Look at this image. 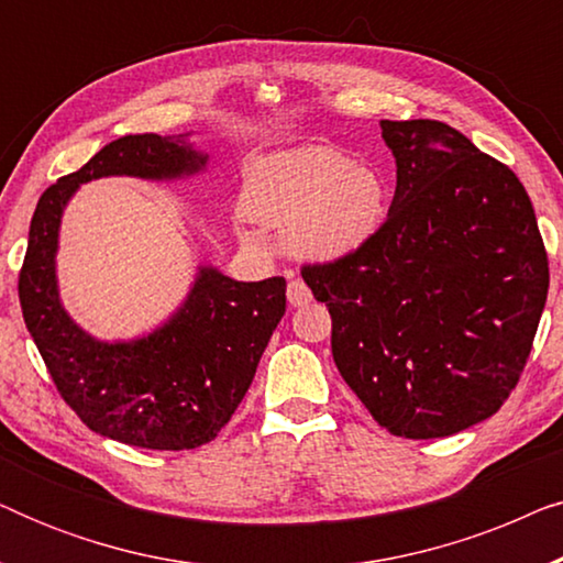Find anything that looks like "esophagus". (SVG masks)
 Segmentation results:
<instances>
[{
	"label": "esophagus",
	"mask_w": 563,
	"mask_h": 563,
	"mask_svg": "<svg viewBox=\"0 0 563 563\" xmlns=\"http://www.w3.org/2000/svg\"><path fill=\"white\" fill-rule=\"evenodd\" d=\"M287 299H289L291 307H302L312 299V291L302 279H291L289 287H287Z\"/></svg>",
	"instance_id": "1"
}]
</instances>
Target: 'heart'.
<instances>
[{
  "label": "heart",
  "instance_id": "b5f03b06",
  "mask_svg": "<svg viewBox=\"0 0 563 563\" xmlns=\"http://www.w3.org/2000/svg\"><path fill=\"white\" fill-rule=\"evenodd\" d=\"M258 222L287 228L291 253L338 261L364 249L387 214V187L372 166L330 145H299L261 158L245 184Z\"/></svg>",
  "mask_w": 563,
  "mask_h": 563
}]
</instances>
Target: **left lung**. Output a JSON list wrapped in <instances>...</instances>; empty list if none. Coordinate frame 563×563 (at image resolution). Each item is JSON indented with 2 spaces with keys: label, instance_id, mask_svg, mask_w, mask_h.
I'll return each instance as SVG.
<instances>
[{
  "label": "left lung",
  "instance_id": "left-lung-1",
  "mask_svg": "<svg viewBox=\"0 0 563 563\" xmlns=\"http://www.w3.org/2000/svg\"><path fill=\"white\" fill-rule=\"evenodd\" d=\"M397 161L389 214L351 256L302 266L333 318L345 384L391 435L445 438L518 384L549 295L526 187L438 120H382Z\"/></svg>",
  "mask_w": 563,
  "mask_h": 563
}]
</instances>
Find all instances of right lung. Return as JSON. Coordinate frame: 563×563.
I'll return each instance as SVG.
<instances>
[{"label": "right lung", "instance_id": "right-lung-1", "mask_svg": "<svg viewBox=\"0 0 563 563\" xmlns=\"http://www.w3.org/2000/svg\"><path fill=\"white\" fill-rule=\"evenodd\" d=\"M205 164V153L181 135L118 137L79 172L51 184L30 222L18 289L22 318L51 379L89 430L137 449H197L225 428L287 310V282L284 276L235 282L199 266L187 302L164 325L137 341H97L60 305V214L79 184L91 179H179L202 172Z\"/></svg>", "mask_w": 563, "mask_h": 563}]
</instances>
